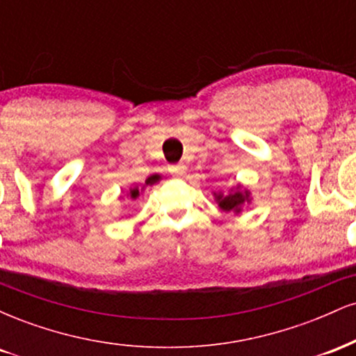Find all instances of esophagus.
Masks as SVG:
<instances>
[{
	"instance_id": "obj_1",
	"label": "esophagus",
	"mask_w": 356,
	"mask_h": 356,
	"mask_svg": "<svg viewBox=\"0 0 356 356\" xmlns=\"http://www.w3.org/2000/svg\"><path fill=\"white\" fill-rule=\"evenodd\" d=\"M186 170H187V167L184 165V164H172V165H169V172L174 174V175H184V174H186Z\"/></svg>"
}]
</instances>
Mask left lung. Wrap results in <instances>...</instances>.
Returning <instances> with one entry per match:
<instances>
[{
    "label": "left lung",
    "instance_id": "left-lung-1",
    "mask_svg": "<svg viewBox=\"0 0 356 356\" xmlns=\"http://www.w3.org/2000/svg\"><path fill=\"white\" fill-rule=\"evenodd\" d=\"M216 201H218L219 207L226 212H241V207H243L244 202H249V191H241L238 186L236 189H231L229 194H214Z\"/></svg>",
    "mask_w": 356,
    "mask_h": 356
}]
</instances>
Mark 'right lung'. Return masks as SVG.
<instances>
[{"label":"right lung","instance_id":"1","mask_svg":"<svg viewBox=\"0 0 356 356\" xmlns=\"http://www.w3.org/2000/svg\"><path fill=\"white\" fill-rule=\"evenodd\" d=\"M138 197V189H130V199H137Z\"/></svg>","mask_w":356,"mask_h":356}]
</instances>
